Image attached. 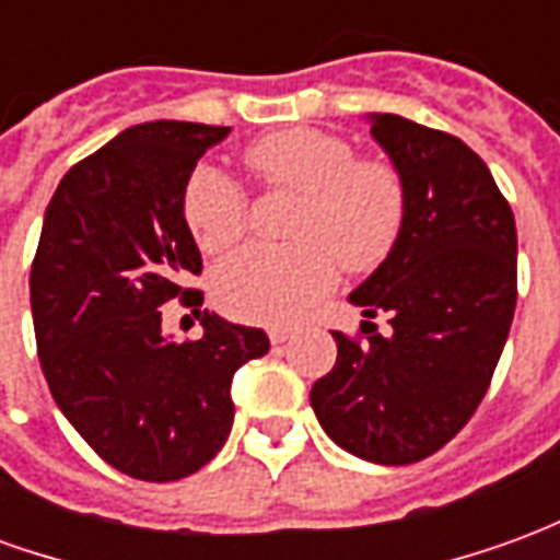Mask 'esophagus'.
Wrapping results in <instances>:
<instances>
[{"label":"esophagus","instance_id":"obj_1","mask_svg":"<svg viewBox=\"0 0 560 560\" xmlns=\"http://www.w3.org/2000/svg\"><path fill=\"white\" fill-rule=\"evenodd\" d=\"M291 336H293V332L288 327H272V329H269V341H272V345H281V341H288Z\"/></svg>","mask_w":560,"mask_h":560}]
</instances>
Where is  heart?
I'll list each match as a JSON object with an SVG mask.
<instances>
[{
  "mask_svg": "<svg viewBox=\"0 0 560 560\" xmlns=\"http://www.w3.org/2000/svg\"><path fill=\"white\" fill-rule=\"evenodd\" d=\"M245 164L267 188L300 197L291 248L252 245L215 272V303L248 324H291L348 272H369L396 248L408 215L401 173L381 159H360L351 140L320 128H288L255 140ZM195 243L219 255L243 240L248 195L215 167H197L183 195Z\"/></svg>",
  "mask_w": 560,
  "mask_h": 560,
  "instance_id": "1",
  "label": "heart"
}]
</instances>
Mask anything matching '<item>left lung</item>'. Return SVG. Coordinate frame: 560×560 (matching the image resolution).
Here are the masks:
<instances>
[{"instance_id": "8db88e82", "label": "left lung", "mask_w": 560, "mask_h": 560, "mask_svg": "<svg viewBox=\"0 0 560 560\" xmlns=\"http://www.w3.org/2000/svg\"><path fill=\"white\" fill-rule=\"evenodd\" d=\"M372 135L408 188L396 248L351 293L363 331L332 332L339 357L315 381L324 432L353 456L411 465L453 441L492 384L516 312V219L486 161L396 114ZM390 315L381 337L371 317Z\"/></svg>"}]
</instances>
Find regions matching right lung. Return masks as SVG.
<instances>
[{
    "mask_svg": "<svg viewBox=\"0 0 560 560\" xmlns=\"http://www.w3.org/2000/svg\"><path fill=\"white\" fill-rule=\"evenodd\" d=\"M231 128L143 122L78 161L44 212L30 293L38 360L80 438L135 480H183L233 425L231 381L269 351L264 329L203 312V339L171 341L161 305L203 260L183 215L197 159Z\"/></svg>",
    "mask_w": 560,
    "mask_h": 560,
    "instance_id": "1",
    "label": "right lung"
}]
</instances>
